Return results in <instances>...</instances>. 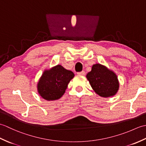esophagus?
<instances>
[{"instance_id": "esophagus-1", "label": "esophagus", "mask_w": 146, "mask_h": 146, "mask_svg": "<svg viewBox=\"0 0 146 146\" xmlns=\"http://www.w3.org/2000/svg\"><path fill=\"white\" fill-rule=\"evenodd\" d=\"M78 75H80V76H85V72L84 71H81V72H78Z\"/></svg>"}]
</instances>
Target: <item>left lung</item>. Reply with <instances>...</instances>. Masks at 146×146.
<instances>
[{"mask_svg":"<svg viewBox=\"0 0 146 146\" xmlns=\"http://www.w3.org/2000/svg\"><path fill=\"white\" fill-rule=\"evenodd\" d=\"M92 88L102 97H113L119 89V82L117 75L104 65L95 64L86 75Z\"/></svg>","mask_w":146,"mask_h":146,"instance_id":"left-lung-1","label":"left lung"}]
</instances>
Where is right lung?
Returning <instances> with one entry per match:
<instances>
[{
  "mask_svg": "<svg viewBox=\"0 0 146 146\" xmlns=\"http://www.w3.org/2000/svg\"><path fill=\"white\" fill-rule=\"evenodd\" d=\"M74 73L60 64L45 70L37 84L38 92L46 100H55L64 94Z\"/></svg>",
  "mask_w": 146,
  "mask_h": 146,
  "instance_id": "1",
  "label": "right lung"
}]
</instances>
